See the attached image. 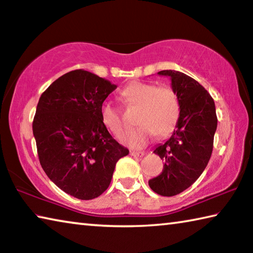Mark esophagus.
Here are the masks:
<instances>
[{
  "instance_id": "esophagus-1",
  "label": "esophagus",
  "mask_w": 253,
  "mask_h": 253,
  "mask_svg": "<svg viewBox=\"0 0 253 253\" xmlns=\"http://www.w3.org/2000/svg\"><path fill=\"white\" fill-rule=\"evenodd\" d=\"M145 154H146L145 152H135V151L130 152V155L131 156H135V157H143Z\"/></svg>"
}]
</instances>
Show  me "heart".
<instances>
[{"label": "heart", "mask_w": 253, "mask_h": 253, "mask_svg": "<svg viewBox=\"0 0 253 253\" xmlns=\"http://www.w3.org/2000/svg\"><path fill=\"white\" fill-rule=\"evenodd\" d=\"M128 104L140 106L137 118L138 127L124 132L121 142L131 148H142L154 135L166 136L174 129L178 121L179 99L176 91L168 84L157 85L148 81H132L122 90ZM101 123L111 134L119 136L124 129L122 114L110 102L100 107Z\"/></svg>", "instance_id": "obj_1"}]
</instances>
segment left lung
I'll use <instances>...</instances> for the list:
<instances>
[{
    "instance_id": "left-lung-1",
    "label": "left lung",
    "mask_w": 253,
    "mask_h": 253,
    "mask_svg": "<svg viewBox=\"0 0 253 253\" xmlns=\"http://www.w3.org/2000/svg\"><path fill=\"white\" fill-rule=\"evenodd\" d=\"M176 91L181 110L173 134L154 149L164 161L163 172L148 181L155 193L174 196L190 187L207 168L217 126L215 105L198 81L183 72L163 70Z\"/></svg>"
}]
</instances>
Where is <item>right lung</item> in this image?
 Segmentation results:
<instances>
[{"instance_id":"1","label":"right lung","mask_w":253,"mask_h":253,"mask_svg":"<svg viewBox=\"0 0 253 253\" xmlns=\"http://www.w3.org/2000/svg\"><path fill=\"white\" fill-rule=\"evenodd\" d=\"M116 88L78 69L53 81L38 102L32 129L40 164L55 185L79 200L104 193L116 163L129 153L100 118L102 102Z\"/></svg>"}]
</instances>
